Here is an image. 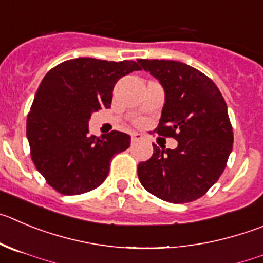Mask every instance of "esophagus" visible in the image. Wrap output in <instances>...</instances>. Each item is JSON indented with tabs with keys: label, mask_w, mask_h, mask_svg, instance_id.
<instances>
[{
	"label": "esophagus",
	"mask_w": 263,
	"mask_h": 263,
	"mask_svg": "<svg viewBox=\"0 0 263 263\" xmlns=\"http://www.w3.org/2000/svg\"><path fill=\"white\" fill-rule=\"evenodd\" d=\"M131 140L134 144L137 143V141H140V140H143V135L137 134V132H134V134L131 135Z\"/></svg>",
	"instance_id": "obj_1"
}]
</instances>
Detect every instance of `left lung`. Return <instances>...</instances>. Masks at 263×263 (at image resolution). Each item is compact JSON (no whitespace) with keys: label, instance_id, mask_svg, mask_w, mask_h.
<instances>
[{"label":"left lung","instance_id":"8db88e82","mask_svg":"<svg viewBox=\"0 0 263 263\" xmlns=\"http://www.w3.org/2000/svg\"><path fill=\"white\" fill-rule=\"evenodd\" d=\"M165 89L159 136L178 140L140 162L137 175L149 193L173 203L202 197L217 183L232 151L234 132L222 93L210 78L183 62L139 60Z\"/></svg>","mask_w":263,"mask_h":263}]
</instances>
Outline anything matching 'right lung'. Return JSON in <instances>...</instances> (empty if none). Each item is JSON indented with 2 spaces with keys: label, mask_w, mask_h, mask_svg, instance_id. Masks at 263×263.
<instances>
[{
  "label": "right lung",
  "mask_w": 263,
  "mask_h": 263,
  "mask_svg": "<svg viewBox=\"0 0 263 263\" xmlns=\"http://www.w3.org/2000/svg\"><path fill=\"white\" fill-rule=\"evenodd\" d=\"M141 67L135 61L73 58L51 68L35 95L27 117L31 158L51 188L72 196L101 185L115 154L131 136L111 131L89 136L93 111L111 106L118 80Z\"/></svg>",
  "instance_id": "1"
}]
</instances>
